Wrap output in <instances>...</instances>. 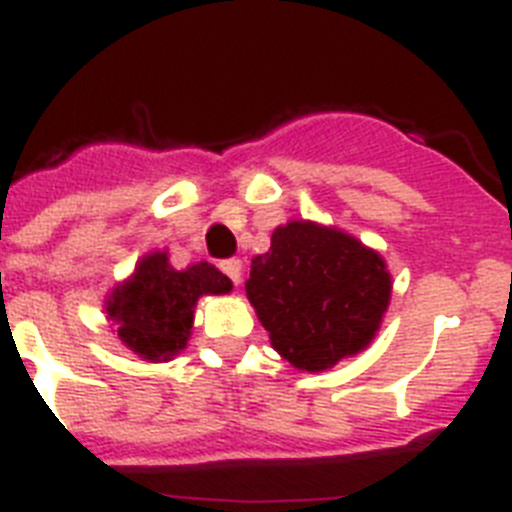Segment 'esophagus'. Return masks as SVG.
Instances as JSON below:
<instances>
[{
    "instance_id": "1",
    "label": "esophagus",
    "mask_w": 512,
    "mask_h": 512,
    "mask_svg": "<svg viewBox=\"0 0 512 512\" xmlns=\"http://www.w3.org/2000/svg\"><path fill=\"white\" fill-rule=\"evenodd\" d=\"M220 269H223L225 277L233 279V284H241L243 282V264H241V259H225L223 264H220Z\"/></svg>"
}]
</instances>
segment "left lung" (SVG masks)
I'll use <instances>...</instances> for the list:
<instances>
[{"instance_id": "8db88e82", "label": "left lung", "mask_w": 512, "mask_h": 512, "mask_svg": "<svg viewBox=\"0 0 512 512\" xmlns=\"http://www.w3.org/2000/svg\"><path fill=\"white\" fill-rule=\"evenodd\" d=\"M246 297L269 341L300 372L361 354L390 307L392 274L379 251L336 225L289 220L251 259Z\"/></svg>"}]
</instances>
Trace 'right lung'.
<instances>
[{
    "instance_id": "obj_1",
    "label": "right lung",
    "mask_w": 512,
    "mask_h": 512,
    "mask_svg": "<svg viewBox=\"0 0 512 512\" xmlns=\"http://www.w3.org/2000/svg\"><path fill=\"white\" fill-rule=\"evenodd\" d=\"M228 292L233 282L207 261L174 269L169 251H151L140 256L128 279L110 289L104 312L133 354L158 364L187 348L197 300Z\"/></svg>"
}]
</instances>
